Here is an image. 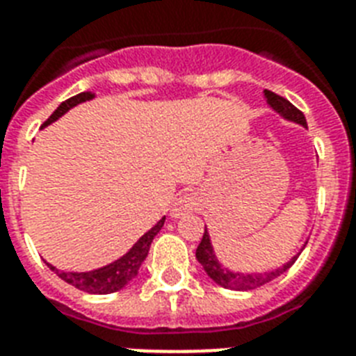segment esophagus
Returning <instances> with one entry per match:
<instances>
[{
  "mask_svg": "<svg viewBox=\"0 0 356 356\" xmlns=\"http://www.w3.org/2000/svg\"><path fill=\"white\" fill-rule=\"evenodd\" d=\"M197 207V197L194 194H183L179 195L175 203L172 207V216H183V214H188V212L195 211Z\"/></svg>",
  "mask_w": 356,
  "mask_h": 356,
  "instance_id": "obj_1",
  "label": "esophagus"
}]
</instances>
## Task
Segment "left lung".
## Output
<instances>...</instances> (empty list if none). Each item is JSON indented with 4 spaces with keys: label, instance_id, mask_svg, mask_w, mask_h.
I'll return each instance as SVG.
<instances>
[{
    "label": "left lung",
    "instance_id": "obj_1",
    "mask_svg": "<svg viewBox=\"0 0 356 356\" xmlns=\"http://www.w3.org/2000/svg\"><path fill=\"white\" fill-rule=\"evenodd\" d=\"M264 96L268 99L271 107L275 108L277 113L284 116L286 120H292V122H298L301 125L307 127V120H305L303 113L299 111L298 107H293L292 103L288 102L286 97L279 96L275 92L271 90H264ZM195 259L200 260V264L203 266V270L207 271V275L211 277L212 281L220 284L223 288H229V290H253V288H259L266 282L273 281L279 275H282L284 271L290 268V266L298 260V254L293 257L292 260H288L286 264L281 266L279 270L270 271V273H251V275H243V273H233V271L225 270L222 266L218 264L216 257H214V251H212L211 245V238H209V233H203V238H201L200 245L195 249Z\"/></svg>",
    "mask_w": 356,
    "mask_h": 356
}]
</instances>
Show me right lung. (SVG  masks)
<instances>
[{"instance_id":"obj_1","label":"right lung","mask_w":356,"mask_h":356,"mask_svg":"<svg viewBox=\"0 0 356 356\" xmlns=\"http://www.w3.org/2000/svg\"><path fill=\"white\" fill-rule=\"evenodd\" d=\"M92 97H94V94H90V92H81V94H77V96L70 97V99H66V102H63L60 105H58L57 111H55V113H53L51 116L44 122L42 127H46V125H49L51 122L60 118L66 111H70V108L75 107V105H79V103L88 102V99H92ZM164 220H166V218H162L155 227L151 229V231H147L144 236L140 238L138 242L134 243L127 254H123L122 259L113 262V264L105 266V268H99V270H94V271H86V273H72V271L66 273V271L55 270L51 264H47V266H49V268H51V270L55 271L60 279H63V281H66L68 284H72V286L79 288V290H83V292H88V293L118 292L120 288H123L129 281H131V279L136 277L140 266H142L144 259L147 257V251H149V245L151 242H153V238L156 236V233H159V231L162 229V225H164Z\"/></svg>"}]
</instances>
